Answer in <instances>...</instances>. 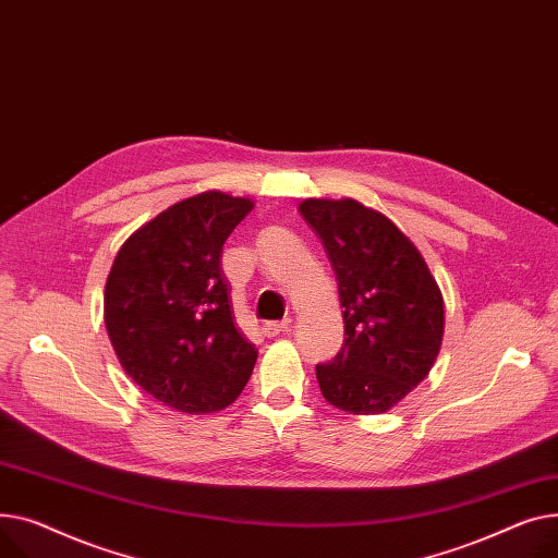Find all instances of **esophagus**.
<instances>
[{
  "mask_svg": "<svg viewBox=\"0 0 558 558\" xmlns=\"http://www.w3.org/2000/svg\"><path fill=\"white\" fill-rule=\"evenodd\" d=\"M290 329V319H281V322H266L264 326H260V333H264L266 338H275L279 336L281 331H288Z\"/></svg>",
  "mask_w": 558,
  "mask_h": 558,
  "instance_id": "obj_1",
  "label": "esophagus"
}]
</instances>
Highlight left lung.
Wrapping results in <instances>:
<instances>
[{"mask_svg":"<svg viewBox=\"0 0 558 558\" xmlns=\"http://www.w3.org/2000/svg\"><path fill=\"white\" fill-rule=\"evenodd\" d=\"M300 214L336 270L344 344L317 365L324 399L380 414L430 374L444 338V298L414 243L387 216L351 198H308Z\"/></svg>","mask_w":558,"mask_h":558,"instance_id":"8db88e82","label":"left lung"}]
</instances>
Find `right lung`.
I'll list each match as a JSON object with an SVG mask.
<instances>
[{"label":"right lung","mask_w":558,"mask_h":558,"mask_svg":"<svg viewBox=\"0 0 558 558\" xmlns=\"http://www.w3.org/2000/svg\"><path fill=\"white\" fill-rule=\"evenodd\" d=\"M254 209L205 191L142 225L114 256L104 317L123 372L186 414L218 412L247 385L256 349L236 329L220 256Z\"/></svg>","instance_id":"right-lung-1"}]
</instances>
